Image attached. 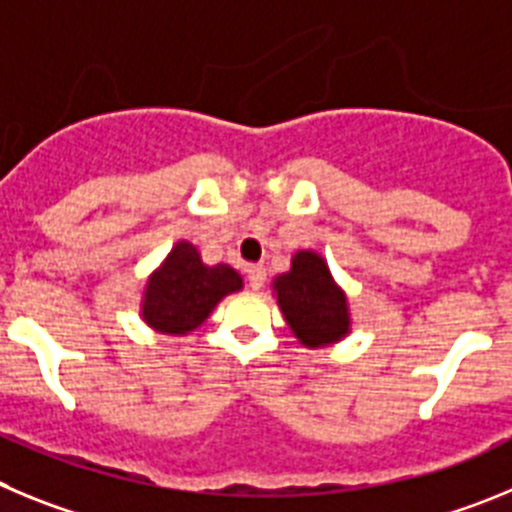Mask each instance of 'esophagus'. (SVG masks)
<instances>
[{
    "mask_svg": "<svg viewBox=\"0 0 512 512\" xmlns=\"http://www.w3.org/2000/svg\"><path fill=\"white\" fill-rule=\"evenodd\" d=\"M265 278H267V273H265V267H262V265L247 267V283H250L252 290H260L262 285H265Z\"/></svg>",
    "mask_w": 512,
    "mask_h": 512,
    "instance_id": "34e87169",
    "label": "esophagus"
}]
</instances>
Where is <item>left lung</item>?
Segmentation results:
<instances>
[{
	"instance_id": "obj_1",
	"label": "left lung",
	"mask_w": 512,
	"mask_h": 512,
	"mask_svg": "<svg viewBox=\"0 0 512 512\" xmlns=\"http://www.w3.org/2000/svg\"><path fill=\"white\" fill-rule=\"evenodd\" d=\"M273 296L290 334L306 349H324L352 334L344 288L316 250H298L290 270L273 280Z\"/></svg>"
}]
</instances>
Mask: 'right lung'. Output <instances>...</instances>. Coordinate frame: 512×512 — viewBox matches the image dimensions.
Masks as SVG:
<instances>
[{"instance_id":"add662e5","label":"right lung","mask_w":512,"mask_h":512,"mask_svg":"<svg viewBox=\"0 0 512 512\" xmlns=\"http://www.w3.org/2000/svg\"><path fill=\"white\" fill-rule=\"evenodd\" d=\"M242 285V275L232 265H206L199 247L181 239L147 275L140 319L158 334L186 336L209 319L222 298L242 290Z\"/></svg>"}]
</instances>
